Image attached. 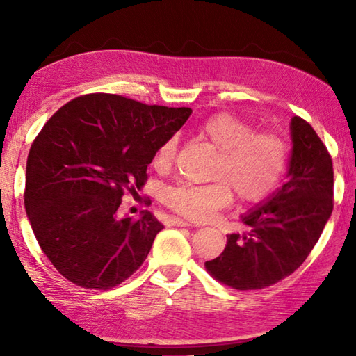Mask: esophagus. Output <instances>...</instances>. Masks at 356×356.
Segmentation results:
<instances>
[{
  "label": "esophagus",
  "mask_w": 356,
  "mask_h": 356,
  "mask_svg": "<svg viewBox=\"0 0 356 356\" xmlns=\"http://www.w3.org/2000/svg\"><path fill=\"white\" fill-rule=\"evenodd\" d=\"M168 222H170V226H180V227L190 226L188 221H185V220H182V218H176V216H171V218L168 220Z\"/></svg>",
  "instance_id": "34e87169"
}]
</instances>
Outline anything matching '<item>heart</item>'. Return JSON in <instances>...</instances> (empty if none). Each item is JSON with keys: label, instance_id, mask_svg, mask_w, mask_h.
<instances>
[{"label": "heart", "instance_id": "obj_1", "mask_svg": "<svg viewBox=\"0 0 356 356\" xmlns=\"http://www.w3.org/2000/svg\"><path fill=\"white\" fill-rule=\"evenodd\" d=\"M246 120L229 113L202 120L197 136L216 152L206 185L180 184L165 191V204L188 220H209L226 207L236 193L240 202H259L267 197L286 172L287 146L270 131L254 134ZM177 138H168L154 154V168L168 171L176 159Z\"/></svg>", "mask_w": 356, "mask_h": 356}]
</instances>
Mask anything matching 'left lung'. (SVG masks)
Returning <instances> with one entry per match:
<instances>
[{"label":"left lung","instance_id":"1","mask_svg":"<svg viewBox=\"0 0 356 356\" xmlns=\"http://www.w3.org/2000/svg\"><path fill=\"white\" fill-rule=\"evenodd\" d=\"M286 184L242 216L246 234H229L225 251L206 262L216 281L254 291L292 275L306 261L333 212V161L305 119L291 120Z\"/></svg>","mask_w":356,"mask_h":356}]
</instances>
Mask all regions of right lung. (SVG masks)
<instances>
[{
	"label": "right lung",
	"mask_w": 356,
	"mask_h": 356,
	"mask_svg": "<svg viewBox=\"0 0 356 356\" xmlns=\"http://www.w3.org/2000/svg\"><path fill=\"white\" fill-rule=\"evenodd\" d=\"M190 114L99 92L48 119L29 149L25 209L39 246L65 280L108 291L146 261L163 225L147 210L135 221L118 209L125 191L146 184L155 150Z\"/></svg>",
	"instance_id": "1"
}]
</instances>
